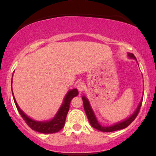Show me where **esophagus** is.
Returning <instances> with one entry per match:
<instances>
[{"label":"esophagus","instance_id":"1","mask_svg":"<svg viewBox=\"0 0 156 156\" xmlns=\"http://www.w3.org/2000/svg\"><path fill=\"white\" fill-rule=\"evenodd\" d=\"M77 89H78L80 92H81L82 91H83V89H85V84H84L83 82H78V84H77Z\"/></svg>","mask_w":156,"mask_h":156}]
</instances>
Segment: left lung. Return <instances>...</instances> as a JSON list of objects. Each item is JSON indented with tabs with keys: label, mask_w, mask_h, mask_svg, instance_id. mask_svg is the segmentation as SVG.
Masks as SVG:
<instances>
[{
	"label": "left lung",
	"mask_w": 156,
	"mask_h": 156,
	"mask_svg": "<svg viewBox=\"0 0 156 156\" xmlns=\"http://www.w3.org/2000/svg\"><path fill=\"white\" fill-rule=\"evenodd\" d=\"M128 56L130 58H134V59L136 60V58L135 57L133 53H128ZM82 100H83V108H84V111H85L86 114H87V118H88L89 123H90L91 125L95 129L101 130V131L103 132H112V131H115V130H121V129H124V128H127V127L129 125L130 123L133 122L134 119H136V117H137L138 114H139V111H140L141 106V103H142V100L139 103V106L136 110V112L132 114L131 116L128 119H126L125 120L121 122L117 123V124L112 125V126H109V127H103L102 125H100V123L98 122V121L97 120V118L95 117V115H94V112H93L92 108H91L90 104H89V102L85 97H82Z\"/></svg>",
	"instance_id": "1"
}]
</instances>
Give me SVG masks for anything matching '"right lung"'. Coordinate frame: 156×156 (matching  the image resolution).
I'll return each instance as SVG.
<instances>
[{"label": "right lung", "mask_w": 156, "mask_h": 156, "mask_svg": "<svg viewBox=\"0 0 156 156\" xmlns=\"http://www.w3.org/2000/svg\"><path fill=\"white\" fill-rule=\"evenodd\" d=\"M13 94V92H12ZM78 94V91L76 89H72L67 93V95L65 96L63 104L58 111V113L56 114L55 117L51 119V121L48 122H37L31 119L26 116V114L23 113L22 111L19 108L18 105H17V102H16L15 97L13 95L14 101L17 107V111L26 122V124L31 128L32 130H35V131L39 132V133H55L56 132H58L60 130H62L64 128V124H65L66 117H67L68 111L69 108V104L72 99L74 97H76Z\"/></svg>", "instance_id": "1"}]
</instances>
